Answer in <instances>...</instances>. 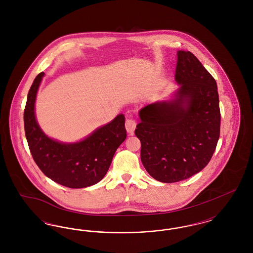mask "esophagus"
Here are the masks:
<instances>
[{"label":"esophagus","mask_w":253,"mask_h":253,"mask_svg":"<svg viewBox=\"0 0 253 253\" xmlns=\"http://www.w3.org/2000/svg\"><path fill=\"white\" fill-rule=\"evenodd\" d=\"M135 127H136V122L131 118H127L125 121V128H126L127 132H129L130 134H132Z\"/></svg>","instance_id":"obj_1"}]
</instances>
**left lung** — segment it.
Here are the masks:
<instances>
[{
	"mask_svg": "<svg viewBox=\"0 0 253 253\" xmlns=\"http://www.w3.org/2000/svg\"><path fill=\"white\" fill-rule=\"evenodd\" d=\"M175 82L179 88L169 100L138 113L135 135L140 157L156 180L187 179L208 165L220 135V108L213 77L190 51L177 52Z\"/></svg>",
	"mask_w": 253,
	"mask_h": 253,
	"instance_id": "left-lung-1",
	"label": "left lung"
}]
</instances>
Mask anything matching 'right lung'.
I'll use <instances>...</instances> for the list:
<instances>
[{"label":"right lung","instance_id":"add662e5","mask_svg":"<svg viewBox=\"0 0 253 253\" xmlns=\"http://www.w3.org/2000/svg\"><path fill=\"white\" fill-rule=\"evenodd\" d=\"M43 76L40 73L34 80L24 108V131L33 159L47 177L62 186L80 189L95 185L104 177L117 149L126 138L125 117L120 114L79 142L50 138L35 116L37 93Z\"/></svg>","mask_w":253,"mask_h":253}]
</instances>
